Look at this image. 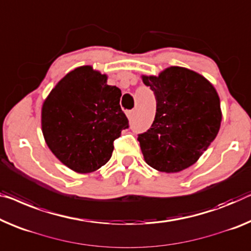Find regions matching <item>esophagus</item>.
Listing matches in <instances>:
<instances>
[{
  "instance_id": "34e87169",
  "label": "esophagus",
  "mask_w": 251,
  "mask_h": 251,
  "mask_svg": "<svg viewBox=\"0 0 251 251\" xmlns=\"http://www.w3.org/2000/svg\"><path fill=\"white\" fill-rule=\"evenodd\" d=\"M126 115H127V117H128V119H132L134 116V110H127Z\"/></svg>"
}]
</instances>
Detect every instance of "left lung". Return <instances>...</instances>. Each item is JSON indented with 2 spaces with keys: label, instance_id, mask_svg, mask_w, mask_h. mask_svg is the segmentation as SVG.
Returning a JSON list of instances; mask_svg holds the SVG:
<instances>
[{
  "label": "left lung",
  "instance_id": "left-lung-1",
  "mask_svg": "<svg viewBox=\"0 0 251 251\" xmlns=\"http://www.w3.org/2000/svg\"><path fill=\"white\" fill-rule=\"evenodd\" d=\"M142 80L156 100L154 122L137 137L145 162L162 173H179L193 166L218 135V92L203 75L180 66Z\"/></svg>",
  "mask_w": 251,
  "mask_h": 251
}]
</instances>
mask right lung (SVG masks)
Here are the masks:
<instances>
[{"label":"right lung","instance_id":"1","mask_svg":"<svg viewBox=\"0 0 251 251\" xmlns=\"http://www.w3.org/2000/svg\"><path fill=\"white\" fill-rule=\"evenodd\" d=\"M107 75L85 65L55 85L42 108L46 144L63 164L78 174L98 170L111 158L114 141L128 127L122 91Z\"/></svg>","mask_w":251,"mask_h":251}]
</instances>
